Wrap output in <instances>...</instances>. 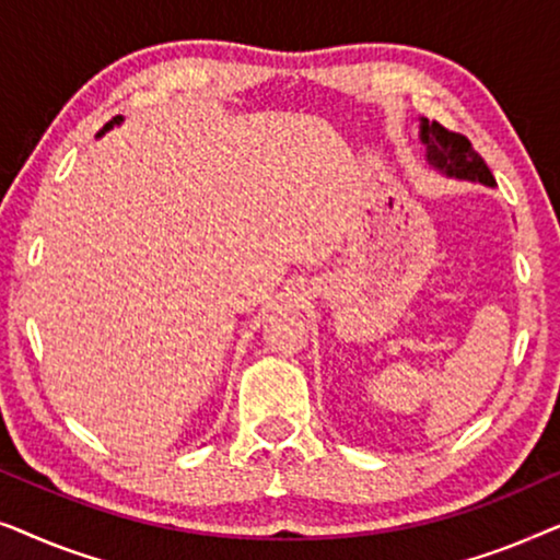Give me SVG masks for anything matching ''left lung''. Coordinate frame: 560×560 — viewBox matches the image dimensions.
<instances>
[{"instance_id": "left-lung-1", "label": "left lung", "mask_w": 560, "mask_h": 560, "mask_svg": "<svg viewBox=\"0 0 560 560\" xmlns=\"http://www.w3.org/2000/svg\"><path fill=\"white\" fill-rule=\"evenodd\" d=\"M420 142L425 148V163L431 171L446 175V178L481 183V186L494 188L497 183L489 173L485 160L471 148V142L464 135L448 132L439 121H428L420 117Z\"/></svg>"}]
</instances>
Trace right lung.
<instances>
[{
	"label": "right lung",
	"mask_w": 560,
	"mask_h": 560,
	"mask_svg": "<svg viewBox=\"0 0 560 560\" xmlns=\"http://www.w3.org/2000/svg\"><path fill=\"white\" fill-rule=\"evenodd\" d=\"M121 121H125V119H121V117H114L112 121H106V125H104V129H102V132H98V137H102L104 132H109V129H114V127H119V125H121Z\"/></svg>",
	"instance_id": "1"
}]
</instances>
